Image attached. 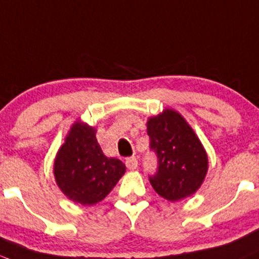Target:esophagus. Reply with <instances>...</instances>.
Masks as SVG:
<instances>
[{"mask_svg": "<svg viewBox=\"0 0 259 259\" xmlns=\"http://www.w3.org/2000/svg\"><path fill=\"white\" fill-rule=\"evenodd\" d=\"M125 165H127V168L130 169V170H135V169H137V166H139L137 157H135V156L128 157V159L125 160Z\"/></svg>", "mask_w": 259, "mask_h": 259, "instance_id": "obj_1", "label": "esophagus"}]
</instances>
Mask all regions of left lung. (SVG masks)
I'll return each instance as SVG.
<instances>
[{
    "mask_svg": "<svg viewBox=\"0 0 259 259\" xmlns=\"http://www.w3.org/2000/svg\"><path fill=\"white\" fill-rule=\"evenodd\" d=\"M150 147L156 152L159 168L150 178L159 196L170 202L196 193L208 170V156L186 118L171 108L147 119Z\"/></svg>",
    "mask_w": 259,
    "mask_h": 259,
    "instance_id": "obj_1",
    "label": "left lung"
}]
</instances>
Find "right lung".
I'll return each instance as SVG.
<instances>
[{"instance_id":"right-lung-1","label":"right lung","mask_w":259,"mask_h":259,"mask_svg":"<svg viewBox=\"0 0 259 259\" xmlns=\"http://www.w3.org/2000/svg\"><path fill=\"white\" fill-rule=\"evenodd\" d=\"M95 135L97 128L77 119L53 162L58 188L68 199L82 206L103 201L125 173V165L119 159L103 154Z\"/></svg>"}]
</instances>
